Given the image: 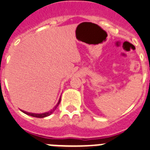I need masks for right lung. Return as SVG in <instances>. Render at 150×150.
<instances>
[{"mask_svg":"<svg viewBox=\"0 0 150 150\" xmlns=\"http://www.w3.org/2000/svg\"><path fill=\"white\" fill-rule=\"evenodd\" d=\"M60 101H61V98H59V101H58L57 104H56V106H55V108H53L51 110H50V111L48 112H46V113H42V114H34V113H29V112H26V111H24V110H21V111L23 112V113H24V114H27V115L29 116H32V117H38V118H43V117H48V116L51 115L52 113H53L54 111H55V110L56 109V108L58 107V105L59 104Z\"/></svg>","mask_w":150,"mask_h":150,"instance_id":"1","label":"right lung"}]
</instances>
